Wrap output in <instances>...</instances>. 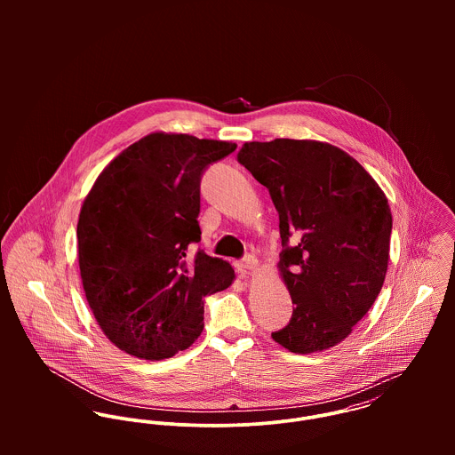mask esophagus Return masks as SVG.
<instances>
[{
	"label": "esophagus",
	"instance_id": "obj_1",
	"mask_svg": "<svg viewBox=\"0 0 455 455\" xmlns=\"http://www.w3.org/2000/svg\"><path fill=\"white\" fill-rule=\"evenodd\" d=\"M258 266H259V262H258V259H256L254 256H247L245 259L236 262V269H238V273H240L242 276H247L251 271L258 269Z\"/></svg>",
	"mask_w": 455,
	"mask_h": 455
}]
</instances>
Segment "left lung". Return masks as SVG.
Returning <instances> with one entry per match:
<instances>
[{"instance_id": "8db88e82", "label": "left lung", "mask_w": 455, "mask_h": 455, "mask_svg": "<svg viewBox=\"0 0 455 455\" xmlns=\"http://www.w3.org/2000/svg\"><path fill=\"white\" fill-rule=\"evenodd\" d=\"M238 161L278 212V273L294 307L273 339L294 354L341 343L379 298L389 264L386 193L345 150L317 140L247 141Z\"/></svg>"}]
</instances>
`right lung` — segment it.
<instances>
[{
	"instance_id": "1",
	"label": "right lung",
	"mask_w": 455,
	"mask_h": 455,
	"mask_svg": "<svg viewBox=\"0 0 455 455\" xmlns=\"http://www.w3.org/2000/svg\"><path fill=\"white\" fill-rule=\"evenodd\" d=\"M236 143L156 131L124 148L85 196L78 267L89 308L123 352L161 361L203 331V298L228 289L235 269L203 251L199 179Z\"/></svg>"
}]
</instances>
